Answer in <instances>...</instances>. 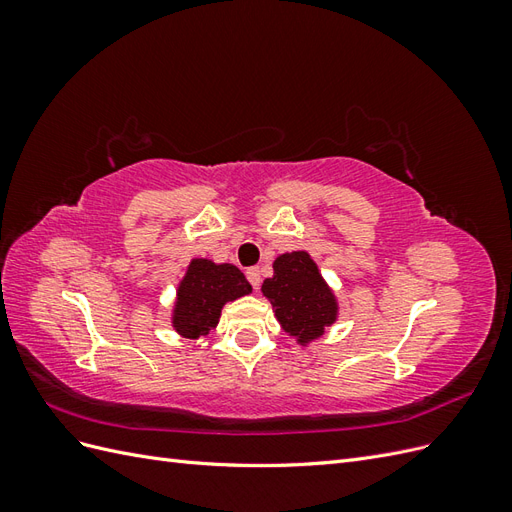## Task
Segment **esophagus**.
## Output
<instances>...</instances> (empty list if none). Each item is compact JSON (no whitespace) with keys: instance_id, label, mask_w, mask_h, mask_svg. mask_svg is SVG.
<instances>
[{"instance_id":"34e87169","label":"esophagus","mask_w":512,"mask_h":512,"mask_svg":"<svg viewBox=\"0 0 512 512\" xmlns=\"http://www.w3.org/2000/svg\"><path fill=\"white\" fill-rule=\"evenodd\" d=\"M245 275H247V280H250V284L258 290V286H260V282H262L260 269H258V267H252V269H247V271H245Z\"/></svg>"}]
</instances>
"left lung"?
Segmentation results:
<instances>
[{
    "label": "left lung",
    "instance_id": "obj_1",
    "mask_svg": "<svg viewBox=\"0 0 512 512\" xmlns=\"http://www.w3.org/2000/svg\"><path fill=\"white\" fill-rule=\"evenodd\" d=\"M282 331L307 348L339 318L335 290L324 280L316 260L305 250L286 252L273 260V275L262 282Z\"/></svg>",
    "mask_w": 512,
    "mask_h": 512
}]
</instances>
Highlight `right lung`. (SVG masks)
<instances>
[{
    "mask_svg": "<svg viewBox=\"0 0 512 512\" xmlns=\"http://www.w3.org/2000/svg\"><path fill=\"white\" fill-rule=\"evenodd\" d=\"M252 292L239 267L211 258H192L177 284L170 327L183 339L207 337L218 327L226 303Z\"/></svg>",
    "mask_w": 512,
    "mask_h": 512,
    "instance_id": "1",
    "label": "right lung"
}]
</instances>
